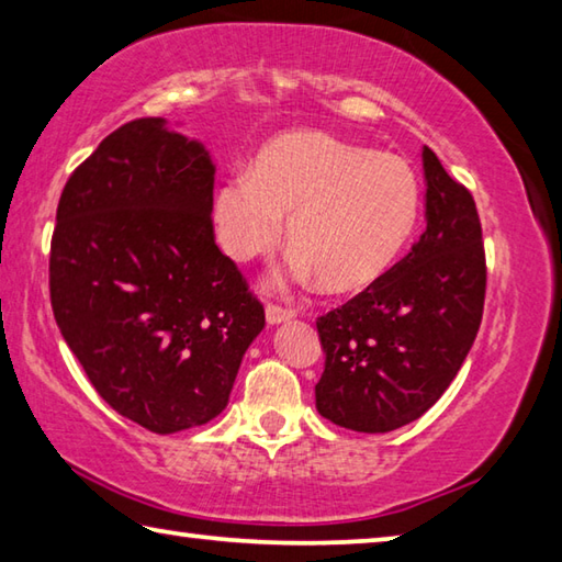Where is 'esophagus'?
I'll return each instance as SVG.
<instances>
[{
    "instance_id": "obj_1",
    "label": "esophagus",
    "mask_w": 562,
    "mask_h": 562,
    "mask_svg": "<svg viewBox=\"0 0 562 562\" xmlns=\"http://www.w3.org/2000/svg\"><path fill=\"white\" fill-rule=\"evenodd\" d=\"M265 316H268V324H282V322L292 319L294 312L288 310V307H282V304H268Z\"/></svg>"
}]
</instances>
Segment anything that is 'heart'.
Instances as JSON below:
<instances>
[{"mask_svg":"<svg viewBox=\"0 0 562 562\" xmlns=\"http://www.w3.org/2000/svg\"><path fill=\"white\" fill-rule=\"evenodd\" d=\"M420 183L405 159L322 132L272 139L252 169H236L213 201L216 240L236 262L278 248L290 216L297 278L331 292L369 288L411 240Z\"/></svg>","mask_w":562,"mask_h":562,"instance_id":"b5f03b06","label":"heart"}]
</instances>
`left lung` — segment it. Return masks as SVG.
I'll return each mask as SVG.
<instances>
[{
    "label": "left lung",
    "instance_id": "1",
    "mask_svg": "<svg viewBox=\"0 0 562 562\" xmlns=\"http://www.w3.org/2000/svg\"><path fill=\"white\" fill-rule=\"evenodd\" d=\"M427 228L363 292L316 319L324 373L316 411L356 432H391L440 401L484 312L486 258L476 203L423 147Z\"/></svg>",
    "mask_w": 562,
    "mask_h": 562
}]
</instances>
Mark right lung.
I'll list each match as a JSON object with an SVG mask.
<instances>
[{
    "mask_svg": "<svg viewBox=\"0 0 562 562\" xmlns=\"http://www.w3.org/2000/svg\"><path fill=\"white\" fill-rule=\"evenodd\" d=\"M201 142L161 117L117 127L66 181L50 238V307L68 349L122 417L171 435L206 425L265 310L213 236Z\"/></svg>",
    "mask_w": 562,
    "mask_h": 562,
    "instance_id": "right-lung-1",
    "label": "right lung"
}]
</instances>
